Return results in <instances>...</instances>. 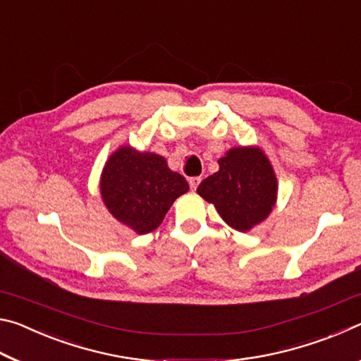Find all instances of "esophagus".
<instances>
[{
	"label": "esophagus",
	"instance_id": "esophagus-1",
	"mask_svg": "<svg viewBox=\"0 0 361 361\" xmlns=\"http://www.w3.org/2000/svg\"><path fill=\"white\" fill-rule=\"evenodd\" d=\"M199 183H200V176H192V178H189V186H191L192 191H195V189H197Z\"/></svg>",
	"mask_w": 361,
	"mask_h": 361
}]
</instances>
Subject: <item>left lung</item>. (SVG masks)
I'll list each match as a JSON object with an SVG mask.
<instances>
[{
    "instance_id": "obj_1",
    "label": "left lung",
    "mask_w": 361,
    "mask_h": 361,
    "mask_svg": "<svg viewBox=\"0 0 361 361\" xmlns=\"http://www.w3.org/2000/svg\"><path fill=\"white\" fill-rule=\"evenodd\" d=\"M218 164V172L200 183L197 194L215 205L231 228L247 232L264 221L276 205V173L256 146L232 148Z\"/></svg>"
}]
</instances>
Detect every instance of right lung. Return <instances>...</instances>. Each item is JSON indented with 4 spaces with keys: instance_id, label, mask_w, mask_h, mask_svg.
<instances>
[{
    "instance_id": "1",
    "label": "right lung",
    "mask_w": 361,
    "mask_h": 361,
    "mask_svg": "<svg viewBox=\"0 0 361 361\" xmlns=\"http://www.w3.org/2000/svg\"><path fill=\"white\" fill-rule=\"evenodd\" d=\"M188 191L185 176L172 172L166 159L132 146H121L109 156L100 178L106 209L137 234L154 231L175 200Z\"/></svg>"
}]
</instances>
